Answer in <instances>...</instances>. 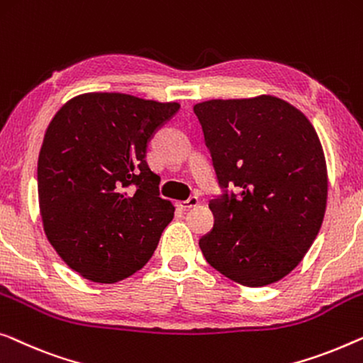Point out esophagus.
<instances>
[{
    "label": "esophagus",
    "instance_id": "34e87169",
    "mask_svg": "<svg viewBox=\"0 0 363 363\" xmlns=\"http://www.w3.org/2000/svg\"><path fill=\"white\" fill-rule=\"evenodd\" d=\"M199 204V199L198 196H190L186 199V201H180L178 203V206H180L182 209H190V208H196Z\"/></svg>",
    "mask_w": 363,
    "mask_h": 363
}]
</instances>
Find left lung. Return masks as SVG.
<instances>
[{
	"label": "left lung",
	"mask_w": 363,
	"mask_h": 363,
	"mask_svg": "<svg viewBox=\"0 0 363 363\" xmlns=\"http://www.w3.org/2000/svg\"><path fill=\"white\" fill-rule=\"evenodd\" d=\"M219 183L239 188L209 203L214 225L199 239L204 259L229 280L259 288L304 259L321 229L328 167L316 129L272 94L193 106Z\"/></svg>",
	"instance_id": "8db88e82"
}]
</instances>
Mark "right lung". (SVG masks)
<instances>
[{"label":"right lung","mask_w":363,"mask_h":363,"mask_svg":"<svg viewBox=\"0 0 363 363\" xmlns=\"http://www.w3.org/2000/svg\"><path fill=\"white\" fill-rule=\"evenodd\" d=\"M125 93L68 99L45 130L38 162L42 228L86 280L116 283L150 260L175 206L159 196L147 143L178 111Z\"/></svg>","instance_id":"obj_1"}]
</instances>
